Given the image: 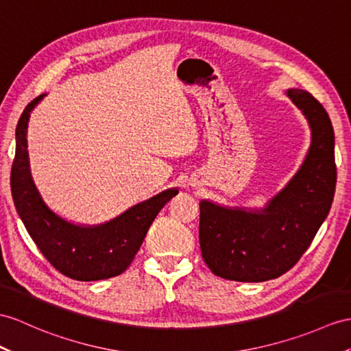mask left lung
Segmentation results:
<instances>
[{
  "mask_svg": "<svg viewBox=\"0 0 351 351\" xmlns=\"http://www.w3.org/2000/svg\"><path fill=\"white\" fill-rule=\"evenodd\" d=\"M304 111L313 141L302 168L263 213L199 204V245L213 274L234 281H267L292 269L329 215L335 195V135L310 92L287 90Z\"/></svg>",
  "mask_w": 351,
  "mask_h": 351,
  "instance_id": "8db88e82",
  "label": "left lung"
}]
</instances>
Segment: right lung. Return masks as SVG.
Segmentation results:
<instances>
[{
	"mask_svg": "<svg viewBox=\"0 0 351 351\" xmlns=\"http://www.w3.org/2000/svg\"><path fill=\"white\" fill-rule=\"evenodd\" d=\"M43 97L32 99L25 107L16 126V153L10 174L16 210L32 241L61 274L79 281L121 276L132 263L158 213L178 191L162 192L95 228L75 226L58 217L43 202L29 173L28 119L31 110Z\"/></svg>",
	"mask_w": 351,
	"mask_h": 351,
	"instance_id": "1",
	"label": "right lung"
}]
</instances>
